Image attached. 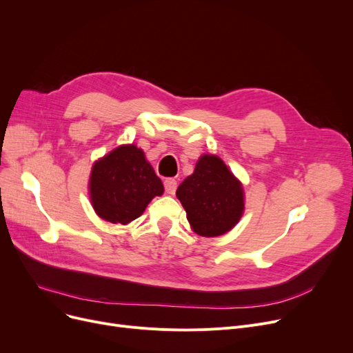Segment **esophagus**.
<instances>
[{"instance_id": "obj_1", "label": "esophagus", "mask_w": 353, "mask_h": 353, "mask_svg": "<svg viewBox=\"0 0 353 353\" xmlns=\"http://www.w3.org/2000/svg\"><path fill=\"white\" fill-rule=\"evenodd\" d=\"M164 189L167 194H174L177 189V181L174 179H165L164 180Z\"/></svg>"}]
</instances>
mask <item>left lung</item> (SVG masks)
I'll list each match as a JSON object with an SVG mask.
<instances>
[{
	"mask_svg": "<svg viewBox=\"0 0 353 353\" xmlns=\"http://www.w3.org/2000/svg\"><path fill=\"white\" fill-rule=\"evenodd\" d=\"M186 210L190 228L203 237L230 232L245 212V190L240 181L216 154L199 157L193 174L176 192Z\"/></svg>",
	"mask_w": 353,
	"mask_h": 353,
	"instance_id": "1",
	"label": "left lung"
}]
</instances>
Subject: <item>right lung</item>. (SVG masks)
<instances>
[{"label": "right lung", "mask_w": 353, "mask_h": 353, "mask_svg": "<svg viewBox=\"0 0 353 353\" xmlns=\"http://www.w3.org/2000/svg\"><path fill=\"white\" fill-rule=\"evenodd\" d=\"M163 193L161 180L136 144L116 147L91 167V206L100 219L110 223L128 225Z\"/></svg>", "instance_id": "1"}]
</instances>
